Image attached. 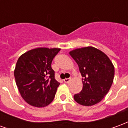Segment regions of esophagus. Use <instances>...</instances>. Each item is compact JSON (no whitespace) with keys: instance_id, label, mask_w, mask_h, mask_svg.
Here are the masks:
<instances>
[{"instance_id":"1","label":"esophagus","mask_w":128,"mask_h":128,"mask_svg":"<svg viewBox=\"0 0 128 128\" xmlns=\"http://www.w3.org/2000/svg\"><path fill=\"white\" fill-rule=\"evenodd\" d=\"M70 80V78H66V79H64V83H68V82H69Z\"/></svg>"}]
</instances>
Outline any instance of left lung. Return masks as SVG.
Instances as JSON below:
<instances>
[{
	"mask_svg": "<svg viewBox=\"0 0 128 128\" xmlns=\"http://www.w3.org/2000/svg\"><path fill=\"white\" fill-rule=\"evenodd\" d=\"M80 68L83 88L74 95L78 104L90 106L99 103L107 94L114 80V68L104 53L92 46L77 48L69 53Z\"/></svg>",
	"mask_w": 128,
	"mask_h": 128,
	"instance_id": "1",
	"label": "left lung"
}]
</instances>
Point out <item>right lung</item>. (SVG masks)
Returning a JSON list of instances; mask_svg holds the SVG:
<instances>
[{
  "label": "right lung",
  "mask_w": 128,
  "mask_h": 128,
  "mask_svg": "<svg viewBox=\"0 0 128 128\" xmlns=\"http://www.w3.org/2000/svg\"><path fill=\"white\" fill-rule=\"evenodd\" d=\"M60 50L57 48H37L18 58L14 70L16 83L29 105L44 107L54 99L60 83L55 79L51 63Z\"/></svg>",
  "instance_id": "right-lung-1"
}]
</instances>
